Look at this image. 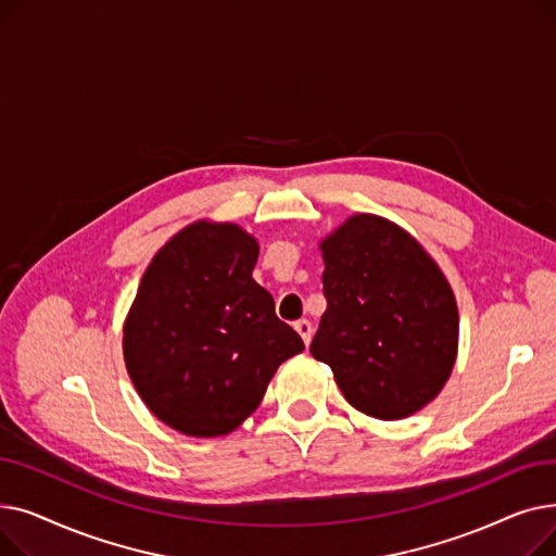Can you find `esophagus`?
<instances>
[{
  "instance_id": "esophagus-1",
  "label": "esophagus",
  "mask_w": 556,
  "mask_h": 556,
  "mask_svg": "<svg viewBox=\"0 0 556 556\" xmlns=\"http://www.w3.org/2000/svg\"><path fill=\"white\" fill-rule=\"evenodd\" d=\"M295 331L302 336V340L308 344L311 338H313V325L308 323V319H298L295 323Z\"/></svg>"
}]
</instances>
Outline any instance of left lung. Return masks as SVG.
<instances>
[{
	"instance_id": "8db88e82",
	"label": "left lung",
	"mask_w": 556,
	"mask_h": 556,
	"mask_svg": "<svg viewBox=\"0 0 556 556\" xmlns=\"http://www.w3.org/2000/svg\"><path fill=\"white\" fill-rule=\"evenodd\" d=\"M319 250L327 311L313 358L367 417L415 415L442 392L457 358L448 279L413 233L376 214L349 216Z\"/></svg>"
}]
</instances>
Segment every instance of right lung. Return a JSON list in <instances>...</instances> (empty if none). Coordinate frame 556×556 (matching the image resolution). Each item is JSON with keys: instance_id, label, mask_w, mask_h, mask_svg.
Instances as JSON below:
<instances>
[{"instance_id": "add662e5", "label": "right lung", "mask_w": 556, "mask_h": 556, "mask_svg": "<svg viewBox=\"0 0 556 556\" xmlns=\"http://www.w3.org/2000/svg\"><path fill=\"white\" fill-rule=\"evenodd\" d=\"M258 243L195 220L153 256L124 323V361L146 407L189 437H223L258 407L277 367L304 352L252 279Z\"/></svg>"}]
</instances>
